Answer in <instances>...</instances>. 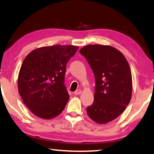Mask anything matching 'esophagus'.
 I'll list each match as a JSON object with an SVG mask.
<instances>
[{
  "label": "esophagus",
  "instance_id": "obj_1",
  "mask_svg": "<svg viewBox=\"0 0 154 154\" xmlns=\"http://www.w3.org/2000/svg\"><path fill=\"white\" fill-rule=\"evenodd\" d=\"M80 93H81V90H80V89H77L76 91H74L75 95H79V94H80Z\"/></svg>",
  "mask_w": 154,
  "mask_h": 154
}]
</instances>
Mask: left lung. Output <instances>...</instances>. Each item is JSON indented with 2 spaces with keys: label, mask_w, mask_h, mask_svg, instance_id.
I'll use <instances>...</instances> for the list:
<instances>
[{
  "label": "left lung",
  "mask_w": 154,
  "mask_h": 154,
  "mask_svg": "<svg viewBox=\"0 0 154 154\" xmlns=\"http://www.w3.org/2000/svg\"><path fill=\"white\" fill-rule=\"evenodd\" d=\"M96 80L94 101L87 108L89 118L106 124L118 118L128 105L132 95V76L123 54L109 45H89L80 49Z\"/></svg>",
  "instance_id": "obj_1"
}]
</instances>
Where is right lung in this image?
I'll return each mask as SVG.
<instances>
[{
    "mask_svg": "<svg viewBox=\"0 0 154 154\" xmlns=\"http://www.w3.org/2000/svg\"><path fill=\"white\" fill-rule=\"evenodd\" d=\"M79 47L56 45L26 56L18 78V92L28 109L42 119L60 114L69 98L64 84L66 65Z\"/></svg>",
    "mask_w": 154,
    "mask_h": 154,
    "instance_id": "add662e5",
    "label": "right lung"
}]
</instances>
